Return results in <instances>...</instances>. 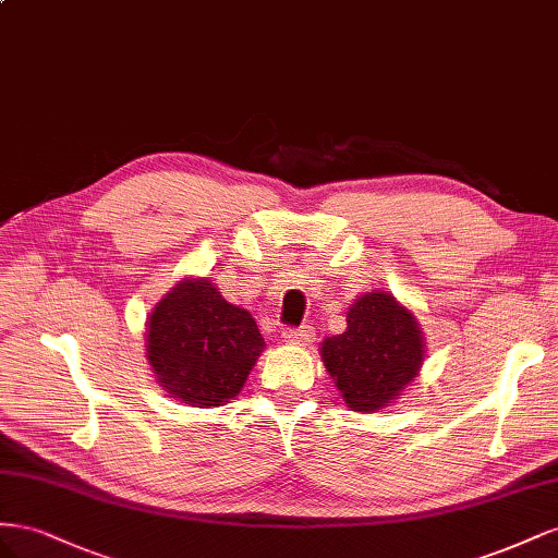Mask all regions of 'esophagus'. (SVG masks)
I'll return each instance as SVG.
<instances>
[{"mask_svg": "<svg viewBox=\"0 0 558 558\" xmlns=\"http://www.w3.org/2000/svg\"><path fill=\"white\" fill-rule=\"evenodd\" d=\"M313 327L308 325H301V327H284L282 329V341L288 343H299V345H306L313 341Z\"/></svg>", "mask_w": 558, "mask_h": 558, "instance_id": "34e87169", "label": "esophagus"}]
</instances>
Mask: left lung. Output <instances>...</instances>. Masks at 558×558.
I'll use <instances>...</instances> for the list:
<instances>
[{
	"mask_svg": "<svg viewBox=\"0 0 558 558\" xmlns=\"http://www.w3.org/2000/svg\"><path fill=\"white\" fill-rule=\"evenodd\" d=\"M416 317L386 292H369L348 311L343 333L323 343V362L353 411H376L397 400L423 364Z\"/></svg>",
	"mask_w": 558,
	"mask_h": 558,
	"instance_id": "1",
	"label": "left lung"
}]
</instances>
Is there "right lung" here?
Returning a JSON list of instances; mask_svg holds the SVG:
<instances>
[{
	"mask_svg": "<svg viewBox=\"0 0 558 558\" xmlns=\"http://www.w3.org/2000/svg\"><path fill=\"white\" fill-rule=\"evenodd\" d=\"M264 345L254 317L208 280L178 284L149 317L147 357L158 384L191 407L233 400Z\"/></svg>",
	"mask_w": 558,
	"mask_h": 558,
	"instance_id": "1",
	"label": "right lung"
}]
</instances>
